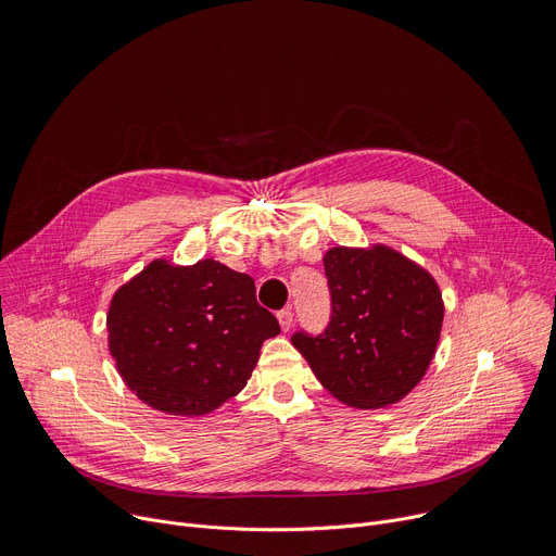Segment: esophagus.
Segmentation results:
<instances>
[{"label":"esophagus","mask_w":556,"mask_h":556,"mask_svg":"<svg viewBox=\"0 0 556 556\" xmlns=\"http://www.w3.org/2000/svg\"><path fill=\"white\" fill-rule=\"evenodd\" d=\"M279 324H281V330L283 332H288L290 328H292V311L290 308H283V311H279Z\"/></svg>","instance_id":"esophagus-1"}]
</instances>
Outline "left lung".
Listing matches in <instances>:
<instances>
[{"instance_id": "1", "label": "left lung", "mask_w": 556, "mask_h": 556, "mask_svg": "<svg viewBox=\"0 0 556 556\" xmlns=\"http://www.w3.org/2000/svg\"><path fill=\"white\" fill-rule=\"evenodd\" d=\"M324 268L330 321L290 341L321 386L352 408H383L426 375L443 321L437 281L396 250L332 248Z\"/></svg>"}]
</instances>
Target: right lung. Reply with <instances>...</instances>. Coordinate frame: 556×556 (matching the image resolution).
<instances>
[{"instance_id": "add662e5", "label": "right lung", "mask_w": 556, "mask_h": 556, "mask_svg": "<svg viewBox=\"0 0 556 556\" xmlns=\"http://www.w3.org/2000/svg\"><path fill=\"white\" fill-rule=\"evenodd\" d=\"M109 348L126 386L150 408L199 417L235 396L279 334L255 281L215 260L148 264L124 283L106 317Z\"/></svg>"}]
</instances>
